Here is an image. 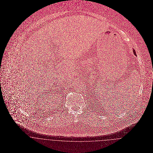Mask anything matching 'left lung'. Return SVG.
Instances as JSON below:
<instances>
[{
	"label": "left lung",
	"instance_id": "obj_1",
	"mask_svg": "<svg viewBox=\"0 0 153 153\" xmlns=\"http://www.w3.org/2000/svg\"><path fill=\"white\" fill-rule=\"evenodd\" d=\"M133 52H134V54L135 55H136V53H135V51L133 49Z\"/></svg>",
	"mask_w": 153,
	"mask_h": 153
}]
</instances>
